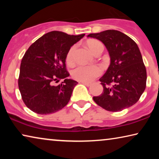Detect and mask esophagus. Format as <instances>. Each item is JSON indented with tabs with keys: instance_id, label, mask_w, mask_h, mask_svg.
Returning a JSON list of instances; mask_svg holds the SVG:
<instances>
[{
	"instance_id": "1",
	"label": "esophagus",
	"mask_w": 159,
	"mask_h": 159,
	"mask_svg": "<svg viewBox=\"0 0 159 159\" xmlns=\"http://www.w3.org/2000/svg\"><path fill=\"white\" fill-rule=\"evenodd\" d=\"M81 82L82 84H84V85H86L88 87L91 85V82Z\"/></svg>"
}]
</instances>
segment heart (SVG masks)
Returning <instances> with one entry per match:
<instances>
[{"label":"heart","instance_id":"obj_1","mask_svg":"<svg viewBox=\"0 0 159 159\" xmlns=\"http://www.w3.org/2000/svg\"><path fill=\"white\" fill-rule=\"evenodd\" d=\"M89 49L93 53L103 51V45L98 40H93L87 43ZM76 45H72L67 52L66 62L67 64L71 65L75 61V53ZM102 68L98 65H79L71 71V76L74 79L80 82H90L102 74Z\"/></svg>","mask_w":159,"mask_h":159}]
</instances>
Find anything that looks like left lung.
<instances>
[{"label": "left lung", "mask_w": 159, "mask_h": 159, "mask_svg": "<svg viewBox=\"0 0 159 159\" xmlns=\"http://www.w3.org/2000/svg\"><path fill=\"white\" fill-rule=\"evenodd\" d=\"M101 40L107 48L111 64L99 80L103 91L93 100L109 111L129 108L140 99L146 87L147 73L136 43L118 30H108L88 34Z\"/></svg>", "instance_id": "obj_1"}]
</instances>
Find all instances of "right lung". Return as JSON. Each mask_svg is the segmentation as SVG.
Returning <instances> with one entry per match:
<instances>
[{
  "mask_svg": "<svg viewBox=\"0 0 159 159\" xmlns=\"http://www.w3.org/2000/svg\"><path fill=\"white\" fill-rule=\"evenodd\" d=\"M84 36L52 31L30 45L20 65L18 80L21 98L28 108L38 114H50L69 103L78 82L67 79L66 56L72 45ZM64 79L58 86L53 82Z\"/></svg>",
  "mask_w": 159,
  "mask_h": 159,
  "instance_id": "1",
  "label": "right lung"
}]
</instances>
